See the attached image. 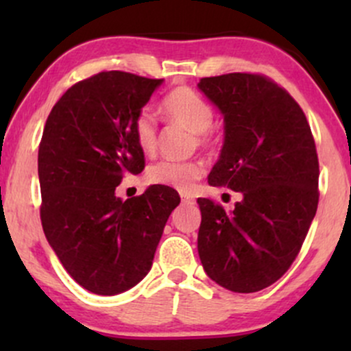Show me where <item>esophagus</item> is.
<instances>
[{
  "instance_id": "esophagus-1",
  "label": "esophagus",
  "mask_w": 351,
  "mask_h": 351,
  "mask_svg": "<svg viewBox=\"0 0 351 351\" xmlns=\"http://www.w3.org/2000/svg\"><path fill=\"white\" fill-rule=\"evenodd\" d=\"M181 201H183L184 204H195L196 203L195 198H191V196H188V195H181Z\"/></svg>"
}]
</instances>
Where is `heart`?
Segmentation results:
<instances>
[{
	"instance_id": "obj_1",
	"label": "heart",
	"mask_w": 351,
	"mask_h": 351,
	"mask_svg": "<svg viewBox=\"0 0 351 351\" xmlns=\"http://www.w3.org/2000/svg\"><path fill=\"white\" fill-rule=\"evenodd\" d=\"M165 115L173 122L184 125L195 132L196 143L206 147L213 140L211 125L215 122V107L206 97L188 86H180L168 92L162 100ZM132 134L136 145L145 153H152L158 140V125L150 108H140L132 122ZM204 175V167L199 162H176L163 160L148 168V180L155 184H163L188 193Z\"/></svg>"
}]
</instances>
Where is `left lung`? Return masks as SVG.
I'll use <instances>...</instances> for the list:
<instances>
[{
    "label": "left lung",
    "mask_w": 351,
    "mask_h": 351,
    "mask_svg": "<svg viewBox=\"0 0 351 351\" xmlns=\"http://www.w3.org/2000/svg\"><path fill=\"white\" fill-rule=\"evenodd\" d=\"M198 87L226 123L209 184L243 193L232 211L198 198L201 264L228 291H263L289 271L317 213L315 140L299 104L267 75L231 72Z\"/></svg>",
    "instance_id": "left-lung-1"
}]
</instances>
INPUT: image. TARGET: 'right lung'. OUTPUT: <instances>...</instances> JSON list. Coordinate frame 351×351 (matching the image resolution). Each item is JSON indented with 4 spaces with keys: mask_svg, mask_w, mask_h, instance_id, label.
<instances>
[{
    "mask_svg": "<svg viewBox=\"0 0 351 351\" xmlns=\"http://www.w3.org/2000/svg\"><path fill=\"white\" fill-rule=\"evenodd\" d=\"M163 79L104 71L67 88L52 107L39 143L44 234L84 289L115 295L150 271L175 189L153 184L122 201L115 188L145 168L132 134L136 112Z\"/></svg>",
    "mask_w": 351,
    "mask_h": 351,
    "instance_id": "1",
    "label": "right lung"
}]
</instances>
